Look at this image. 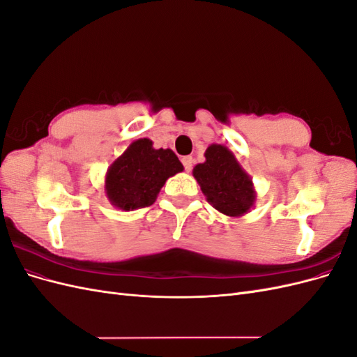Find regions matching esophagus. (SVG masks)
<instances>
[{"instance_id": "obj_1", "label": "esophagus", "mask_w": 357, "mask_h": 357, "mask_svg": "<svg viewBox=\"0 0 357 357\" xmlns=\"http://www.w3.org/2000/svg\"><path fill=\"white\" fill-rule=\"evenodd\" d=\"M181 164H183V167H185V169L189 172L192 169V165H193V158L192 156H183Z\"/></svg>"}]
</instances>
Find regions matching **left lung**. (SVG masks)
<instances>
[{"instance_id": "8db88e82", "label": "left lung", "mask_w": 357, "mask_h": 357, "mask_svg": "<svg viewBox=\"0 0 357 357\" xmlns=\"http://www.w3.org/2000/svg\"><path fill=\"white\" fill-rule=\"evenodd\" d=\"M193 177L215 210L226 215H241L255 201L252 180L228 149L213 144L205 152V162L193 168Z\"/></svg>"}]
</instances>
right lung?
Segmentation results:
<instances>
[{
  "instance_id": "1",
  "label": "right lung",
  "mask_w": 357,
  "mask_h": 357,
  "mask_svg": "<svg viewBox=\"0 0 357 357\" xmlns=\"http://www.w3.org/2000/svg\"><path fill=\"white\" fill-rule=\"evenodd\" d=\"M180 171L183 165L172 150H156L150 139H137L107 171V197L126 211L149 207L167 178Z\"/></svg>"
}]
</instances>
